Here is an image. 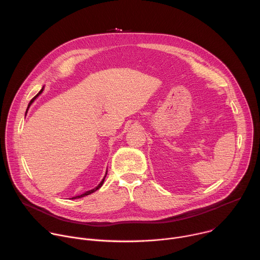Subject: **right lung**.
<instances>
[{"label":"right lung","instance_id":"1","mask_svg":"<svg viewBox=\"0 0 260 260\" xmlns=\"http://www.w3.org/2000/svg\"><path fill=\"white\" fill-rule=\"evenodd\" d=\"M43 91V88L39 91V93L38 94H37L36 96H34L31 100H30V102H29V104H28V107H27V109H26V112H27V110H28V108H29V106H30V104L34 102V100L37 98V96H38L41 92ZM106 175H107V173H106ZM105 178H106V176L104 177V179L101 181V183L98 185V186L95 187V188H93V189H91V190H88V191H86V192H84V193H82V194H80V196H77V197H74V198H72V199H80V198H83V197H85V196H88V194H90V193H92V192H94L95 190H98L101 186H102V185H103V183H104V181H105Z\"/></svg>","mask_w":260,"mask_h":260}]
</instances>
